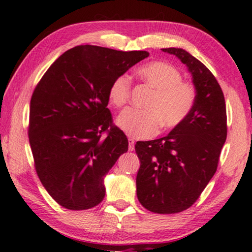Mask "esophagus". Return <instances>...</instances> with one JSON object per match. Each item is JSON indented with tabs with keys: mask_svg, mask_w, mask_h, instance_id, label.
I'll return each instance as SVG.
<instances>
[{
	"mask_svg": "<svg viewBox=\"0 0 252 252\" xmlns=\"http://www.w3.org/2000/svg\"><path fill=\"white\" fill-rule=\"evenodd\" d=\"M134 149H135V141H134V138L129 137L128 138V150L133 151Z\"/></svg>",
	"mask_w": 252,
	"mask_h": 252,
	"instance_id": "esophagus-1",
	"label": "esophagus"
}]
</instances>
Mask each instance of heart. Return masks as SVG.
<instances>
[{
  "label": "heart",
  "instance_id": "1",
  "mask_svg": "<svg viewBox=\"0 0 252 252\" xmlns=\"http://www.w3.org/2000/svg\"><path fill=\"white\" fill-rule=\"evenodd\" d=\"M136 74L142 83L152 89L144 110L128 108L117 118V125L134 138L151 137L160 126L174 128L181 125L192 111L196 100L195 87L182 81L177 68L162 61H153L142 65ZM130 81L122 75L109 87L108 97L112 105L122 108L129 100Z\"/></svg>",
  "mask_w": 252,
  "mask_h": 252
}]
</instances>
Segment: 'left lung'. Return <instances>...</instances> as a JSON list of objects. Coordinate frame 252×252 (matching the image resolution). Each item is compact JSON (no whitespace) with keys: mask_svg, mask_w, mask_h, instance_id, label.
Masks as SVG:
<instances>
[{"mask_svg":"<svg viewBox=\"0 0 252 252\" xmlns=\"http://www.w3.org/2000/svg\"><path fill=\"white\" fill-rule=\"evenodd\" d=\"M188 65L196 90L192 111L165 137L136 142L141 161L137 199L156 214H176L191 207L217 170L227 136L223 91L201 61L183 49H162Z\"/></svg>","mask_w":252,"mask_h":252,"instance_id":"1","label":"left lung"}]
</instances>
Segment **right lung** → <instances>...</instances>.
I'll return each mask as SVG.
<instances>
[{"label": "right lung", "mask_w": 252, "mask_h": 252, "mask_svg": "<svg viewBox=\"0 0 252 252\" xmlns=\"http://www.w3.org/2000/svg\"><path fill=\"white\" fill-rule=\"evenodd\" d=\"M147 57V51L78 45L58 58L36 85L29 144L39 181L63 208L85 210L103 200V177L128 150L107 108L109 87Z\"/></svg>", "instance_id": "1"}]
</instances>
